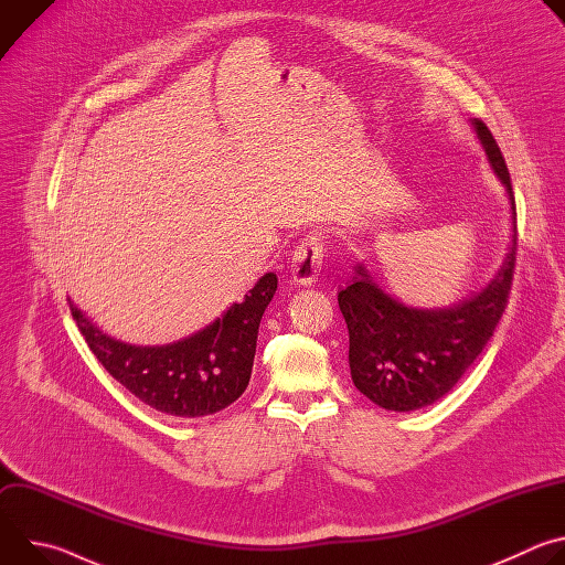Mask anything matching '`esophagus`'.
I'll return each mask as SVG.
<instances>
[{"instance_id":"34e87169","label":"esophagus","mask_w":565,"mask_h":565,"mask_svg":"<svg viewBox=\"0 0 565 565\" xmlns=\"http://www.w3.org/2000/svg\"><path fill=\"white\" fill-rule=\"evenodd\" d=\"M321 253H324V246H321V236L319 234H308L297 253L292 255L290 262V281L297 286H310L317 279V273L321 270Z\"/></svg>"}]
</instances>
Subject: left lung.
<instances>
[{
	"instance_id": "1",
	"label": "left lung",
	"mask_w": 565,
	"mask_h": 565,
	"mask_svg": "<svg viewBox=\"0 0 565 565\" xmlns=\"http://www.w3.org/2000/svg\"><path fill=\"white\" fill-rule=\"evenodd\" d=\"M473 131L503 183L512 212V241L494 279L447 308H414L386 295L364 264L338 303L349 329L351 377L360 393L388 412H416L434 405L488 347L505 312L516 262V207L505 158L486 127Z\"/></svg>"
}]
</instances>
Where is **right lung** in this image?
I'll return each instance as SVG.
<instances>
[{
    "label": "right lung",
    "instance_id": "add662e5",
    "mask_svg": "<svg viewBox=\"0 0 565 565\" xmlns=\"http://www.w3.org/2000/svg\"><path fill=\"white\" fill-rule=\"evenodd\" d=\"M277 290V275L266 273L241 303H232L203 331L163 347H138L100 331L71 299L79 333L100 364L151 409L201 418L216 414L246 391L257 353L264 310Z\"/></svg>",
    "mask_w": 565,
    "mask_h": 565
}]
</instances>
